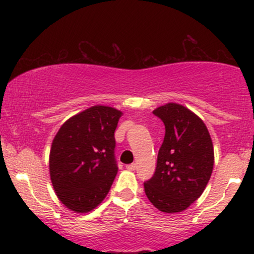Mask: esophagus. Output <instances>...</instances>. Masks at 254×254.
I'll use <instances>...</instances> for the list:
<instances>
[{
    "mask_svg": "<svg viewBox=\"0 0 254 254\" xmlns=\"http://www.w3.org/2000/svg\"><path fill=\"white\" fill-rule=\"evenodd\" d=\"M127 168L129 171H135L137 168V165L136 164H130V165H127Z\"/></svg>",
    "mask_w": 254,
    "mask_h": 254,
    "instance_id": "34e87169",
    "label": "esophagus"
}]
</instances>
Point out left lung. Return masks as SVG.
I'll use <instances>...</instances> for the list:
<instances>
[{
	"label": "left lung",
	"instance_id": "obj_1",
	"mask_svg": "<svg viewBox=\"0 0 254 254\" xmlns=\"http://www.w3.org/2000/svg\"><path fill=\"white\" fill-rule=\"evenodd\" d=\"M153 113L164 122L166 132L144 192L160 211L174 214L203 193L214 167V147L202 119L182 105L166 104Z\"/></svg>",
	"mask_w": 254,
	"mask_h": 254
}]
</instances>
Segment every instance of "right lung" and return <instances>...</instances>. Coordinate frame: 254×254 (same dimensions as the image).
Returning a JSON list of instances; mask_svg holds the SVG:
<instances>
[{
    "mask_svg": "<svg viewBox=\"0 0 254 254\" xmlns=\"http://www.w3.org/2000/svg\"><path fill=\"white\" fill-rule=\"evenodd\" d=\"M121 111L93 106L64 123L52 141L50 177L57 197L75 212L104 200L118 172L115 131Z\"/></svg>",
    "mask_w": 254,
    "mask_h": 254,
    "instance_id": "1",
    "label": "right lung"
}]
</instances>
